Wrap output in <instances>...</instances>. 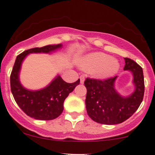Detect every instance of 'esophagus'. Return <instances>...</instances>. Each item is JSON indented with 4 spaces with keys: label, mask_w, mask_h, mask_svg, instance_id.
<instances>
[{
    "label": "esophagus",
    "mask_w": 155,
    "mask_h": 155,
    "mask_svg": "<svg viewBox=\"0 0 155 155\" xmlns=\"http://www.w3.org/2000/svg\"><path fill=\"white\" fill-rule=\"evenodd\" d=\"M79 79H80V83H81V84H83V83H84V79H85V78H84V75H81L80 77H79Z\"/></svg>",
    "instance_id": "34e87169"
}]
</instances>
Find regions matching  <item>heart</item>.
Here are the masks:
<instances>
[{
  "label": "heart",
  "mask_w": 155,
  "mask_h": 155,
  "mask_svg": "<svg viewBox=\"0 0 155 155\" xmlns=\"http://www.w3.org/2000/svg\"><path fill=\"white\" fill-rule=\"evenodd\" d=\"M80 66L83 70L91 71L95 77L107 79L118 72L120 63L109 55L96 52L84 56L81 59Z\"/></svg>",
  "instance_id": "1"
}]
</instances>
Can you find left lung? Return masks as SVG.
Segmentation results:
<instances>
[{
	"label": "left lung",
	"instance_id": "obj_1",
	"mask_svg": "<svg viewBox=\"0 0 155 155\" xmlns=\"http://www.w3.org/2000/svg\"><path fill=\"white\" fill-rule=\"evenodd\" d=\"M124 59V71L132 73L135 86L134 91L129 97H122L115 90L117 76L105 80L87 78L84 81L87 114L97 123L105 125L123 123L132 116L142 102L145 91L142 68L131 58Z\"/></svg>",
	"mask_w": 155,
	"mask_h": 155
}]
</instances>
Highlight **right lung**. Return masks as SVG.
Instances as JSON below:
<instances>
[{"mask_svg":"<svg viewBox=\"0 0 155 155\" xmlns=\"http://www.w3.org/2000/svg\"><path fill=\"white\" fill-rule=\"evenodd\" d=\"M61 44L47 45L25 50L16 58L10 75L11 91L20 108L27 116L40 120H54L62 113L64 99L79 84L80 79L67 83L58 76L46 87L38 91L24 88L19 81V73L22 61L30 53H50L61 48Z\"/></svg>","mask_w":155,"mask_h":155,"instance_id":"add662e5","label":"right lung"}]
</instances>
